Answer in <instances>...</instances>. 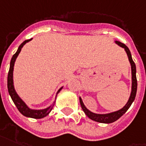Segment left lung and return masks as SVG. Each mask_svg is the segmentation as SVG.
<instances>
[{
  "mask_svg": "<svg viewBox=\"0 0 146 146\" xmlns=\"http://www.w3.org/2000/svg\"><path fill=\"white\" fill-rule=\"evenodd\" d=\"M115 42L117 43V45H119L120 46H121L122 48H125V50L126 51L127 54H128V59L130 61L131 66V75H132V86H131V96L129 98V100H128V103L126 104L123 108H121L119 111H117L113 112V113H111V114H94V113H92L91 111H90L89 110H87L86 108V107L84 106V103L82 101L81 98H80V105H81V108L83 109V111H84V113L87 114V116L89 118H90L93 121H98V122L100 123H106V124H109V123H112L117 121V119H119L120 117L122 116L123 114H125V112L128 111V109L130 108V106L131 105V104L135 100V96H136V92H137V79H136V67H135V62L132 60V58H131V52L129 50V48L125 46L124 43H121L118 42V41H116Z\"/></svg>",
  "mask_w": 146,
  "mask_h": 146,
  "instance_id": "obj_1",
  "label": "left lung"
}]
</instances>
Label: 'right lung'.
<instances>
[{
    "instance_id": "1",
    "label": "right lung",
    "mask_w": 146,
    "mask_h": 146,
    "mask_svg": "<svg viewBox=\"0 0 146 146\" xmlns=\"http://www.w3.org/2000/svg\"><path fill=\"white\" fill-rule=\"evenodd\" d=\"M30 40H32V38L24 41L19 46L15 54H14V56L11 58V63H10L9 72H8V75H7V89H8V93H9L10 96H11V98L12 99L13 102L15 103L18 111L21 112V114H23L24 116H25V117L39 119V118H42V117H46V115H48L49 114V112L51 111L52 109V108L55 105V102L56 101H54L52 105L48 108L44 109V110H32V109L29 108L26 104L24 103L23 100L18 97V95L15 92V90L14 88V84H13V70H14V65H15V59L18 56V54L20 53L21 48L23 47L24 45L26 42H29ZM61 89L62 88H60L59 90V91L57 92V94L60 91Z\"/></svg>"
}]
</instances>
